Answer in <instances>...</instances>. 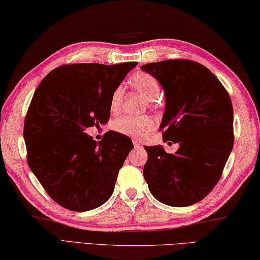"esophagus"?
<instances>
[{
    "instance_id": "esophagus-1",
    "label": "esophagus",
    "mask_w": 260,
    "mask_h": 260,
    "mask_svg": "<svg viewBox=\"0 0 260 260\" xmlns=\"http://www.w3.org/2000/svg\"><path fill=\"white\" fill-rule=\"evenodd\" d=\"M134 146H135V148H141L142 147V145L137 139L134 140Z\"/></svg>"
}]
</instances>
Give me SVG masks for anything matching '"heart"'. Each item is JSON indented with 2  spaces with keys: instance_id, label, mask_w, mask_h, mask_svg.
Segmentation results:
<instances>
[{
  "instance_id": "1",
  "label": "heart",
  "mask_w": 260,
  "mask_h": 260,
  "mask_svg": "<svg viewBox=\"0 0 260 260\" xmlns=\"http://www.w3.org/2000/svg\"><path fill=\"white\" fill-rule=\"evenodd\" d=\"M130 84L137 92H139L149 102L156 101L161 92V86L159 82L148 73L135 74L130 79ZM122 87H116L110 100L111 112L114 113L119 110L121 101H122ZM155 126L156 122L151 116L124 115L116 119L112 124L114 131L124 136L138 138V139L146 137L150 131L155 129Z\"/></svg>"
}]
</instances>
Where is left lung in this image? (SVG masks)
<instances>
[{"mask_svg": "<svg viewBox=\"0 0 260 260\" xmlns=\"http://www.w3.org/2000/svg\"><path fill=\"white\" fill-rule=\"evenodd\" d=\"M165 94L160 130L174 153L145 147L144 177L152 197L169 206L200 202L219 182L234 147V109L229 94L210 70L197 61L169 59L141 66Z\"/></svg>", "mask_w": 260, "mask_h": 260, "instance_id": "left-lung-1", "label": "left lung"}]
</instances>
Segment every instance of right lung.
Here are the masks:
<instances>
[{
	"label": "right lung",
	"instance_id": "right-lung-1",
	"mask_svg": "<svg viewBox=\"0 0 260 260\" xmlns=\"http://www.w3.org/2000/svg\"><path fill=\"white\" fill-rule=\"evenodd\" d=\"M137 65H63L36 89L23 129L28 165L49 197L65 209H96L113 193L132 141L109 131L98 144L85 130L108 122L111 96Z\"/></svg>",
	"mask_w": 260,
	"mask_h": 260
}]
</instances>
